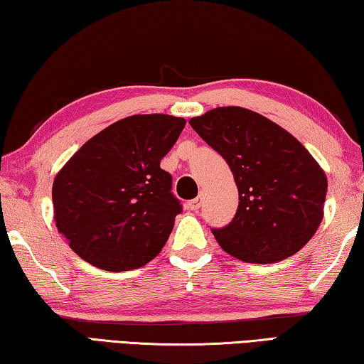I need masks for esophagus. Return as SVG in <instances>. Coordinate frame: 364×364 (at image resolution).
Returning <instances> with one entry per match:
<instances>
[{"instance_id": "1", "label": "esophagus", "mask_w": 364, "mask_h": 364, "mask_svg": "<svg viewBox=\"0 0 364 364\" xmlns=\"http://www.w3.org/2000/svg\"><path fill=\"white\" fill-rule=\"evenodd\" d=\"M200 204H202L200 197H197V199H193V200H189V202H188V204H186V208H188V210H199V208H200Z\"/></svg>"}]
</instances>
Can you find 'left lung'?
Wrapping results in <instances>:
<instances>
[{"mask_svg": "<svg viewBox=\"0 0 364 364\" xmlns=\"http://www.w3.org/2000/svg\"><path fill=\"white\" fill-rule=\"evenodd\" d=\"M226 160L239 191L232 221L212 230L221 249L247 263L294 255L321 225L328 178L305 146L254 110L217 107L189 120Z\"/></svg>", "mask_w": 364, "mask_h": 364, "instance_id": "obj_1", "label": "left lung"}]
</instances>
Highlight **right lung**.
<instances>
[{"instance_id":"add662e5","label":"right lung","mask_w":364,"mask_h":364,"mask_svg":"<svg viewBox=\"0 0 364 364\" xmlns=\"http://www.w3.org/2000/svg\"><path fill=\"white\" fill-rule=\"evenodd\" d=\"M184 125L167 114L127 117L86 141L59 170L54 221L85 262L128 271L159 255L181 212L160 160Z\"/></svg>"}]
</instances>
